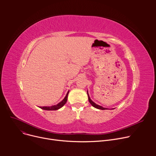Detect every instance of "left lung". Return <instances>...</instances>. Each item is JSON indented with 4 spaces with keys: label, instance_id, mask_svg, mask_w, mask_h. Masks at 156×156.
I'll use <instances>...</instances> for the list:
<instances>
[{
    "label": "left lung",
    "instance_id": "obj_1",
    "mask_svg": "<svg viewBox=\"0 0 156 156\" xmlns=\"http://www.w3.org/2000/svg\"><path fill=\"white\" fill-rule=\"evenodd\" d=\"M87 94H88V100H89V102L91 103V105L93 106H94V108H97V109H102V110H105V109H108L107 108H103V107H102V106H100V105H96V103H94L91 99H90V96H89V94H88V91H87Z\"/></svg>",
    "mask_w": 156,
    "mask_h": 156
}]
</instances>
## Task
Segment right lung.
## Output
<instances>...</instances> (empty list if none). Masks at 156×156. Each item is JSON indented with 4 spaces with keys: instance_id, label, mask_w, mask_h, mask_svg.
<instances>
[{
    "instance_id": "obj_1",
    "label": "right lung",
    "mask_w": 156,
    "mask_h": 156,
    "mask_svg": "<svg viewBox=\"0 0 156 156\" xmlns=\"http://www.w3.org/2000/svg\"><path fill=\"white\" fill-rule=\"evenodd\" d=\"M68 93H69V91L67 93L66 96L65 97L63 100L56 105H54V106H44V107H40V108L42 109H44V110H49V111L50 110H57V109H60V108H62L66 103Z\"/></svg>"
}]
</instances>
